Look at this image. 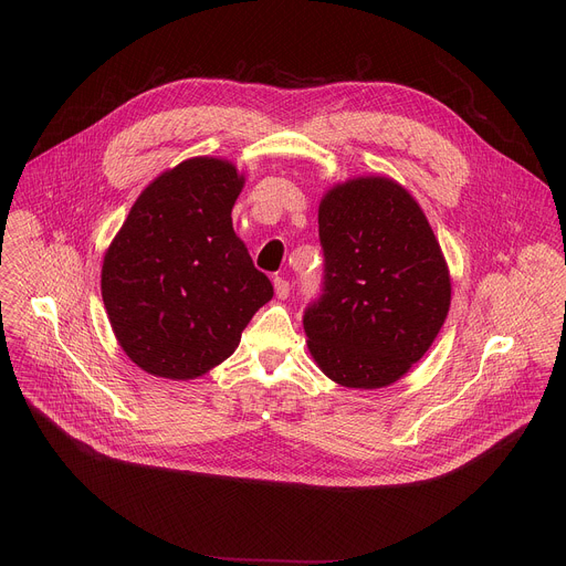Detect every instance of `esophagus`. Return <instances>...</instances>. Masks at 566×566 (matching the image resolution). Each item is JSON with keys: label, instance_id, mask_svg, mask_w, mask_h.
<instances>
[{"label": "esophagus", "instance_id": "obj_1", "mask_svg": "<svg viewBox=\"0 0 566 566\" xmlns=\"http://www.w3.org/2000/svg\"><path fill=\"white\" fill-rule=\"evenodd\" d=\"M273 286H275V295H277L280 300H286V297H289L291 286H289V282H286L284 277H275V280H273Z\"/></svg>", "mask_w": 566, "mask_h": 566}]
</instances>
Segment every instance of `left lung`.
<instances>
[{
	"mask_svg": "<svg viewBox=\"0 0 566 566\" xmlns=\"http://www.w3.org/2000/svg\"><path fill=\"white\" fill-rule=\"evenodd\" d=\"M325 289L304 311L308 352L349 389L406 376L439 336L452 284L417 199L389 177H354L317 208Z\"/></svg>",
	"mask_w": 566,
	"mask_h": 566,
	"instance_id": "obj_1",
	"label": "left lung"
}]
</instances>
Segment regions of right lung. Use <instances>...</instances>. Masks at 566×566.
<instances>
[{"mask_svg":"<svg viewBox=\"0 0 566 566\" xmlns=\"http://www.w3.org/2000/svg\"><path fill=\"white\" fill-rule=\"evenodd\" d=\"M244 181L226 158H188L138 195L112 239L101 293L118 345L143 371L170 380L208 374L273 297L232 230Z\"/></svg>","mask_w":566,"mask_h":566,"instance_id":"add662e5","label":"right lung"}]
</instances>
